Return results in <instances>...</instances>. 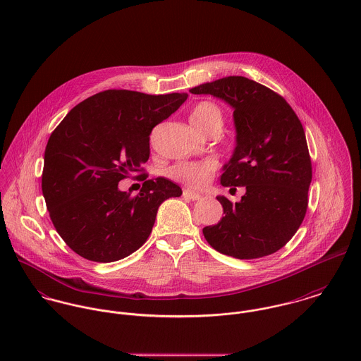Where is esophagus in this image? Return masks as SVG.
Here are the masks:
<instances>
[{
	"instance_id": "esophagus-1",
	"label": "esophagus",
	"mask_w": 361,
	"mask_h": 361,
	"mask_svg": "<svg viewBox=\"0 0 361 361\" xmlns=\"http://www.w3.org/2000/svg\"><path fill=\"white\" fill-rule=\"evenodd\" d=\"M183 197L185 199H189V200H200L202 199V195H199V193H196V192H192V190H183Z\"/></svg>"
}]
</instances>
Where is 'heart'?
I'll return each mask as SVG.
<instances>
[{
    "label": "heart",
    "instance_id": "b5f03b06",
    "mask_svg": "<svg viewBox=\"0 0 361 361\" xmlns=\"http://www.w3.org/2000/svg\"><path fill=\"white\" fill-rule=\"evenodd\" d=\"M190 121L197 129L208 133L214 128L221 129L222 111L215 103L202 102L193 106L190 114ZM215 171H216V162L212 159L197 161V162L180 161L168 169V175L171 179L179 183H183L188 188L202 189L209 182Z\"/></svg>",
    "mask_w": 361,
    "mask_h": 361
}]
</instances>
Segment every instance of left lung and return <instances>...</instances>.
Wrapping results in <instances>:
<instances>
[{
  "label": "left lung",
  "mask_w": 361,
  "mask_h": 361,
  "mask_svg": "<svg viewBox=\"0 0 361 361\" xmlns=\"http://www.w3.org/2000/svg\"><path fill=\"white\" fill-rule=\"evenodd\" d=\"M229 104L236 147L221 175L222 186H245L239 203L224 196L222 219L203 235L216 252L240 258L269 256L282 249L302 225L312 178L303 125L274 90L245 76H228L190 90Z\"/></svg>",
  "instance_id": "obj_1"
}]
</instances>
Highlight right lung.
<instances>
[{
    "label": "right lung",
    "instance_id": "add662e5",
    "mask_svg": "<svg viewBox=\"0 0 361 361\" xmlns=\"http://www.w3.org/2000/svg\"><path fill=\"white\" fill-rule=\"evenodd\" d=\"M186 99L105 90L73 106L54 129L42 190L56 232L76 255L96 262L128 257L150 236L161 203L182 195L165 178L146 180L137 196L118 183L143 171L153 128Z\"/></svg>",
    "mask_w": 361,
    "mask_h": 361
}]
</instances>
